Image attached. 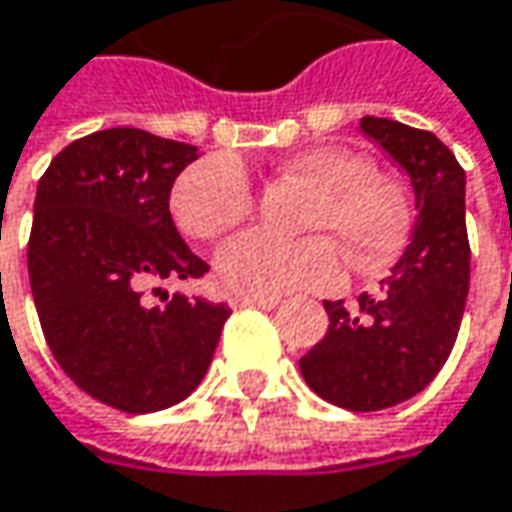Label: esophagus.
Returning a JSON list of instances; mask_svg holds the SVG:
<instances>
[{"label": "esophagus", "mask_w": 512, "mask_h": 512, "mask_svg": "<svg viewBox=\"0 0 512 512\" xmlns=\"http://www.w3.org/2000/svg\"><path fill=\"white\" fill-rule=\"evenodd\" d=\"M231 307H257V310H275L278 298H246V295H234Z\"/></svg>", "instance_id": "esophagus-1"}]
</instances>
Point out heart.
Instances as JSON below:
<instances>
[{
  "instance_id": "heart-1",
  "label": "heart",
  "mask_w": 512,
  "mask_h": 512,
  "mask_svg": "<svg viewBox=\"0 0 512 512\" xmlns=\"http://www.w3.org/2000/svg\"><path fill=\"white\" fill-rule=\"evenodd\" d=\"M281 170L316 188L304 228L321 234L281 240L246 231L228 240L217 252V278L231 295L284 298L333 289L342 281V260L333 243L362 266L394 257L406 243V199L391 182L379 179L359 153L313 147L289 156ZM170 214L182 234L214 240L252 214V185L234 159L205 156L173 182Z\"/></svg>"
}]
</instances>
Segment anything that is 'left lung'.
Returning <instances> with one entry per match:
<instances>
[{"label": "left lung", "instance_id": "1", "mask_svg": "<svg viewBox=\"0 0 512 512\" xmlns=\"http://www.w3.org/2000/svg\"><path fill=\"white\" fill-rule=\"evenodd\" d=\"M359 127L403 167L417 217L379 295H359V307L324 301L330 327L298 368L321 400L382 411L420 394L458 339L469 292L466 173L435 133L374 115Z\"/></svg>", "mask_w": 512, "mask_h": 512}]
</instances>
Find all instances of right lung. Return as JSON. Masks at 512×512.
Returning a JSON list of instances; mask_svg holds the SVG:
<instances>
[{"mask_svg": "<svg viewBox=\"0 0 512 512\" xmlns=\"http://www.w3.org/2000/svg\"><path fill=\"white\" fill-rule=\"evenodd\" d=\"M196 159L194 144L115 127L63 147L37 185L28 278L46 342L77 388L127 414L182 403L231 316L182 292L150 304L165 278L208 272L170 217Z\"/></svg>", "mask_w": 512, "mask_h": 512, "instance_id": "add662e5", "label": "right lung"}]
</instances>
